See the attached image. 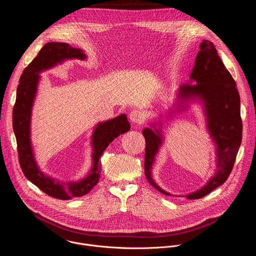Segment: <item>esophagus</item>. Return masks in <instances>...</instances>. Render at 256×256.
I'll return each mask as SVG.
<instances>
[{
    "instance_id": "1",
    "label": "esophagus",
    "mask_w": 256,
    "mask_h": 256,
    "mask_svg": "<svg viewBox=\"0 0 256 256\" xmlns=\"http://www.w3.org/2000/svg\"><path fill=\"white\" fill-rule=\"evenodd\" d=\"M130 120L134 124H142L144 122V114L138 110H134L130 114Z\"/></svg>"
}]
</instances>
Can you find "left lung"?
I'll return each instance as SVG.
<instances>
[{
  "mask_svg": "<svg viewBox=\"0 0 256 256\" xmlns=\"http://www.w3.org/2000/svg\"><path fill=\"white\" fill-rule=\"evenodd\" d=\"M200 50L190 81L179 86L174 104L168 110V118H172L173 116L186 112L192 103L200 104L206 130L214 144L216 169L204 186L184 196L188 200L204 198L224 184L232 171L242 140L240 96L236 83L212 42L202 40ZM164 122L159 116L150 120L149 126L142 130L146 140L144 174L156 190L163 194L172 196L158 186L152 172L156 156L164 144Z\"/></svg>",
  "mask_w": 256,
  "mask_h": 256,
  "instance_id": "obj_1",
  "label": "left lung"
}]
</instances>
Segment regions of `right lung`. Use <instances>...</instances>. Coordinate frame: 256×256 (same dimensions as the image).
Listing matches in <instances>:
<instances>
[{
    "mask_svg": "<svg viewBox=\"0 0 256 256\" xmlns=\"http://www.w3.org/2000/svg\"><path fill=\"white\" fill-rule=\"evenodd\" d=\"M87 56L82 50L72 48L68 44H46L23 70L13 108V130L17 140L20 166L25 177L48 196L64 200L83 196L98 184L101 173V163L99 162L101 155L114 138L130 130V124L124 114L100 122L95 126L91 134L92 166L82 179L62 181L44 173L40 167L31 142V116L42 79L40 74L66 60H85Z\"/></svg>",
    "mask_w": 256,
    "mask_h": 256,
    "instance_id": "1",
    "label": "right lung"
}]
</instances>
